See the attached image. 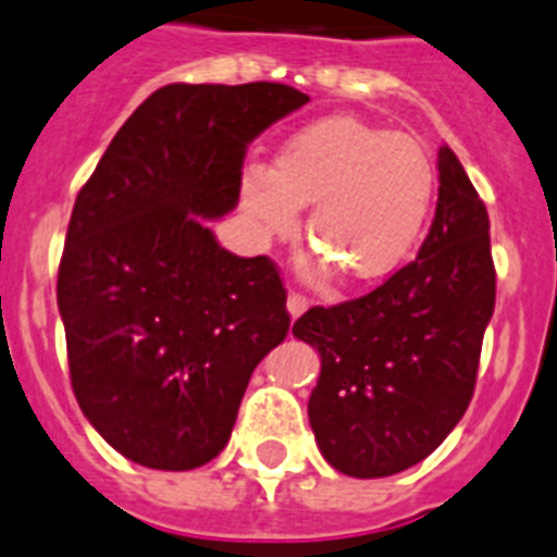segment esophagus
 Masks as SVG:
<instances>
[{
    "label": "esophagus",
    "instance_id": "34e87169",
    "mask_svg": "<svg viewBox=\"0 0 557 557\" xmlns=\"http://www.w3.org/2000/svg\"><path fill=\"white\" fill-rule=\"evenodd\" d=\"M308 308H310L308 296L290 290V294H288V313H290V319H299V315H302Z\"/></svg>",
    "mask_w": 557,
    "mask_h": 557
}]
</instances>
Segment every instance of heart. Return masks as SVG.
Returning <instances> with one entry per match:
<instances>
[{"label":"heart","instance_id":"heart-1","mask_svg":"<svg viewBox=\"0 0 557 557\" xmlns=\"http://www.w3.org/2000/svg\"><path fill=\"white\" fill-rule=\"evenodd\" d=\"M238 197L263 236L290 238L310 208L308 242L349 285L396 274L423 238L436 200V164L412 134L357 114H326L290 134L272 170L249 164Z\"/></svg>","mask_w":557,"mask_h":557}]
</instances>
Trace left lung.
Masks as SVG:
<instances>
[{
  "label": "left lung",
  "mask_w": 557,
  "mask_h": 557,
  "mask_svg": "<svg viewBox=\"0 0 557 557\" xmlns=\"http://www.w3.org/2000/svg\"><path fill=\"white\" fill-rule=\"evenodd\" d=\"M418 258L360 299L310 308L294 335L321 355L308 414L315 443L351 478L396 475L443 445L475 389L495 313L490 214L448 145Z\"/></svg>",
  "instance_id": "left-lung-1"
}]
</instances>
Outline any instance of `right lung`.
<instances>
[{
    "label": "right lung",
    "mask_w": 557,
    "mask_h": 557,
    "mask_svg": "<svg viewBox=\"0 0 557 557\" xmlns=\"http://www.w3.org/2000/svg\"><path fill=\"white\" fill-rule=\"evenodd\" d=\"M308 101L277 82L161 87L76 197L57 274L71 384L137 465L220 456L255 366L288 335L277 267L222 249L206 220L236 208L247 145Z\"/></svg>",
    "instance_id": "obj_1"
}]
</instances>
